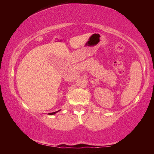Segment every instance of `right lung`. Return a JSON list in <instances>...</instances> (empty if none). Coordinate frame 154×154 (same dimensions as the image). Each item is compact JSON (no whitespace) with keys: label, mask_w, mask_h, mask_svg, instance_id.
I'll return each instance as SVG.
<instances>
[{"label":"right lung","mask_w":154,"mask_h":154,"mask_svg":"<svg viewBox=\"0 0 154 154\" xmlns=\"http://www.w3.org/2000/svg\"><path fill=\"white\" fill-rule=\"evenodd\" d=\"M60 110H59V111H56V112H53V113H48V115H50V116H52V115H54V114H56V113H58V111H60Z\"/></svg>","instance_id":"add662e5"}]
</instances>
